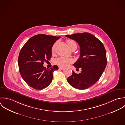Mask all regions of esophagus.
<instances>
[{
  "label": "esophagus",
  "mask_w": 125,
  "mask_h": 125,
  "mask_svg": "<svg viewBox=\"0 0 125 125\" xmlns=\"http://www.w3.org/2000/svg\"><path fill=\"white\" fill-rule=\"evenodd\" d=\"M59 69H60V70H63L65 69V68H63V67H59Z\"/></svg>",
  "instance_id": "34e87169"
}]
</instances>
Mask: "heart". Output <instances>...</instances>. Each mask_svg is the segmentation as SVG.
<instances>
[{"label": "heart", "instance_id": "1", "mask_svg": "<svg viewBox=\"0 0 125 125\" xmlns=\"http://www.w3.org/2000/svg\"><path fill=\"white\" fill-rule=\"evenodd\" d=\"M67 43L68 44V45L69 46V47L71 49L73 46H77L76 43L73 40H68L67 41ZM56 45V43H55L52 46V51H53L54 48H55V46ZM73 59L71 58H67V57H60L59 58H58L56 60V63L61 67H66L67 66H68L70 64L72 63L73 62Z\"/></svg>", "mask_w": 125, "mask_h": 125}]
</instances>
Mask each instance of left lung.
Returning a JSON list of instances; mask_svg holds the SVG:
<instances>
[{
  "mask_svg": "<svg viewBox=\"0 0 125 125\" xmlns=\"http://www.w3.org/2000/svg\"><path fill=\"white\" fill-rule=\"evenodd\" d=\"M66 37L75 41L80 47V56L73 64L81 68V73L73 74L68 82L73 87L80 90L88 88L94 84L103 73L106 65V52L103 43L89 33L67 35Z\"/></svg>",
  "mask_w": 125,
  "mask_h": 125,
  "instance_id": "left-lung-1",
  "label": "left lung"
}]
</instances>
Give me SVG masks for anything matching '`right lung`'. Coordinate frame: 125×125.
I'll return each instance as SVG.
<instances>
[{
  "instance_id": "right-lung-1",
  "label": "right lung",
  "mask_w": 125,
  "mask_h": 125,
  "mask_svg": "<svg viewBox=\"0 0 125 125\" xmlns=\"http://www.w3.org/2000/svg\"><path fill=\"white\" fill-rule=\"evenodd\" d=\"M60 37L39 34L29 39L20 52L18 66L22 77L30 87L36 90L47 87L52 80V73L58 69L54 65L50 69L43 66L50 60L52 48Z\"/></svg>"
}]
</instances>
